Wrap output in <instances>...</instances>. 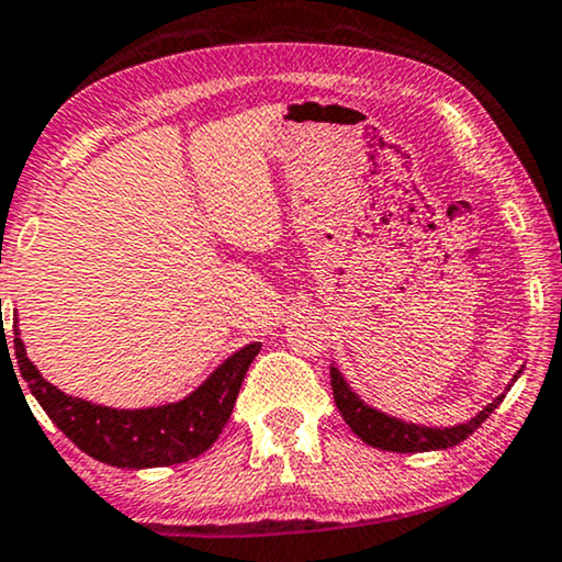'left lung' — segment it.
I'll return each mask as SVG.
<instances>
[{"mask_svg":"<svg viewBox=\"0 0 562 562\" xmlns=\"http://www.w3.org/2000/svg\"><path fill=\"white\" fill-rule=\"evenodd\" d=\"M329 379H333V394H335L337 409H340L342 419L348 422L352 432H356L366 445H373V448L391 450V452H427V450H445V448H452V445H460L465 437H471L475 429L481 427V422H486L491 417V412H494L498 404L504 402V394H502L494 404H488L486 409L475 414V417L471 422H465V425L442 427V429L419 427V425H409V422L386 417L383 412L360 402V398L350 391L348 383H345L337 368H329Z\"/></svg>","mask_w":562,"mask_h":562,"instance_id":"8db88e82","label":"left lung"}]
</instances>
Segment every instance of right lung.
I'll list each match as a JSON object with an SVG mask.
<instances>
[{
	"mask_svg": "<svg viewBox=\"0 0 562 562\" xmlns=\"http://www.w3.org/2000/svg\"><path fill=\"white\" fill-rule=\"evenodd\" d=\"M12 333L18 371L27 381V389L33 391L37 404L53 419V425L87 456L117 468L187 463L210 450L222 427L227 425L248 366L260 350V342L245 345L183 402L150 406V409H110V406L68 396L45 381L41 371L30 363L25 345L18 337V319L12 322ZM2 352L4 358L10 352L4 329Z\"/></svg>",
	"mask_w": 562,
	"mask_h": 562,
	"instance_id": "1",
	"label": "right lung"
}]
</instances>
